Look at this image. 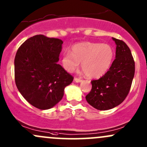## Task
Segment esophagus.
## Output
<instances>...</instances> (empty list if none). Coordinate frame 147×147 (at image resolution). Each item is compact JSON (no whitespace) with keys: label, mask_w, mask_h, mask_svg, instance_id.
<instances>
[{"label":"esophagus","mask_w":147,"mask_h":147,"mask_svg":"<svg viewBox=\"0 0 147 147\" xmlns=\"http://www.w3.org/2000/svg\"><path fill=\"white\" fill-rule=\"evenodd\" d=\"M82 81V79H80V78H75V82H77V83H79V82H81Z\"/></svg>","instance_id":"esophagus-1"}]
</instances>
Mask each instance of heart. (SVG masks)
Instances as JSON below:
<instances>
[{"mask_svg":"<svg viewBox=\"0 0 147 147\" xmlns=\"http://www.w3.org/2000/svg\"><path fill=\"white\" fill-rule=\"evenodd\" d=\"M110 45L96 42H83L74 45L72 52L64 53L61 63L64 70L72 72L82 63V68L90 78H99L110 67L114 59Z\"/></svg>","mask_w":147,"mask_h":147,"instance_id":"b5f03b06","label":"heart"}]
</instances>
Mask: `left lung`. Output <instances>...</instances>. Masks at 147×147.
Listing matches in <instances>:
<instances>
[{"instance_id":"obj_1","label":"left lung","mask_w":147,"mask_h":147,"mask_svg":"<svg viewBox=\"0 0 147 147\" xmlns=\"http://www.w3.org/2000/svg\"><path fill=\"white\" fill-rule=\"evenodd\" d=\"M117 45L116 59L102 77L91 81L86 95L89 105L98 110H108L120 105L128 96L135 75V61L128 45L112 38Z\"/></svg>"}]
</instances>
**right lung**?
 <instances>
[{
	"mask_svg": "<svg viewBox=\"0 0 147 147\" xmlns=\"http://www.w3.org/2000/svg\"><path fill=\"white\" fill-rule=\"evenodd\" d=\"M63 42L36 35L20 46L14 59L16 86L28 102L40 109L55 106L73 77L58 64Z\"/></svg>",
	"mask_w": 147,
	"mask_h": 147,
	"instance_id": "obj_1",
	"label": "right lung"
}]
</instances>
